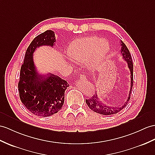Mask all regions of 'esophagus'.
<instances>
[{
    "instance_id": "esophagus-1",
    "label": "esophagus",
    "mask_w": 155,
    "mask_h": 155,
    "mask_svg": "<svg viewBox=\"0 0 155 155\" xmlns=\"http://www.w3.org/2000/svg\"><path fill=\"white\" fill-rule=\"evenodd\" d=\"M80 80H86V77H85V75H84V74L80 75Z\"/></svg>"
}]
</instances>
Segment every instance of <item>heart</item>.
I'll return each instance as SVG.
<instances>
[{
    "label": "heart",
    "instance_id": "heart-1",
    "mask_svg": "<svg viewBox=\"0 0 155 155\" xmlns=\"http://www.w3.org/2000/svg\"><path fill=\"white\" fill-rule=\"evenodd\" d=\"M108 51L109 44L106 40L97 37H87L75 40L70 45L68 55L78 62H85L90 59V67L97 68Z\"/></svg>",
    "mask_w": 155,
    "mask_h": 155
}]
</instances>
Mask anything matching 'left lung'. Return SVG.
Segmentation results:
<instances>
[{
	"label": "left lung",
	"mask_w": 155,
	"mask_h": 155,
	"mask_svg": "<svg viewBox=\"0 0 155 155\" xmlns=\"http://www.w3.org/2000/svg\"><path fill=\"white\" fill-rule=\"evenodd\" d=\"M122 53L123 55V58L125 59L126 61L127 62L128 67H129L131 71V89L130 91V95H129V97H128L127 101H126V103L124 104H122V106H119L118 107H112L106 106L104 104L100 103L99 100H98V97L96 93H95V95H94L93 96L91 97V98H89V99H86L85 100L86 103L88 105V107L91 110L97 113H99V114H101L112 115V114H117V113L119 112L120 111H121L123 108H124L127 106L128 104V102H129L130 99L131 90L134 85V73H133L134 64H133V60H132L131 55L130 54L129 50H128V48H127L126 45L124 43H122Z\"/></svg>",
	"instance_id": "obj_1"
}]
</instances>
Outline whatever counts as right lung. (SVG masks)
<instances>
[{
    "mask_svg": "<svg viewBox=\"0 0 155 155\" xmlns=\"http://www.w3.org/2000/svg\"><path fill=\"white\" fill-rule=\"evenodd\" d=\"M54 31L47 30L34 39L25 52L21 66L18 91L21 103L29 111L39 116H50L57 113L64 103L65 90L69 84L57 75L51 74L44 79L37 74L33 53L41 45L53 46Z\"/></svg>",
    "mask_w": 155,
    "mask_h": 155,
    "instance_id": "add662e5",
    "label": "right lung"
}]
</instances>
